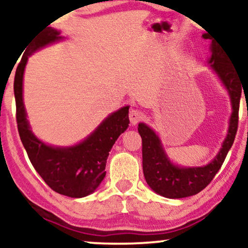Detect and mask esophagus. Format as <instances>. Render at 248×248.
<instances>
[{"mask_svg": "<svg viewBox=\"0 0 248 248\" xmlns=\"http://www.w3.org/2000/svg\"><path fill=\"white\" fill-rule=\"evenodd\" d=\"M143 119V113L140 111H139V109H130L129 112V120L133 124H137L139 122L142 120Z\"/></svg>", "mask_w": 248, "mask_h": 248, "instance_id": "esophagus-1", "label": "esophagus"}]
</instances>
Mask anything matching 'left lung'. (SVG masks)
I'll return each mask as SVG.
<instances>
[{
    "mask_svg": "<svg viewBox=\"0 0 248 248\" xmlns=\"http://www.w3.org/2000/svg\"><path fill=\"white\" fill-rule=\"evenodd\" d=\"M202 36L203 39H209L207 35ZM211 49L212 57L209 59V62L212 64L211 66L229 90L233 109L227 139L214 160L205 167H177L168 160L155 131L146 124H139V133L142 137L144 177L155 192L166 198H186L199 193L205 189L213 181L216 173L220 170L236 137L241 90H244V88L241 89L243 86L238 78L239 75H237V72L234 71L232 64H230V59H228V56L225 55L222 46L216 41L212 40Z\"/></svg>",
    "mask_w": 248,
    "mask_h": 248,
    "instance_id": "1",
    "label": "left lung"
}]
</instances>
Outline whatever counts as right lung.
<instances>
[{"label":"right lung","instance_id":"add662e5","mask_svg":"<svg viewBox=\"0 0 248 248\" xmlns=\"http://www.w3.org/2000/svg\"><path fill=\"white\" fill-rule=\"evenodd\" d=\"M62 39L58 31L48 27L33 40L16 70V119L23 145L33 167L56 192L81 198L93 192L105 177L108 152L118 137L128 128L129 106H124L106 118L101 126L82 143L72 147L46 145L32 134L23 102V75L32 52L41 46Z\"/></svg>","mask_w":248,"mask_h":248}]
</instances>
